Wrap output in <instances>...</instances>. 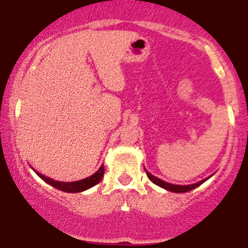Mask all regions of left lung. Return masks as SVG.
Instances as JSON below:
<instances>
[{"label":"left lung","instance_id":"obj_1","mask_svg":"<svg viewBox=\"0 0 248 248\" xmlns=\"http://www.w3.org/2000/svg\"><path fill=\"white\" fill-rule=\"evenodd\" d=\"M145 172H146V175H148L149 179H150L154 184L158 185V186H161V188L166 189V190H168V191H172V193H186V191H190V190H193V189L198 188L199 185H201L206 180V179H203V180H201V182H198V183H195V184H190V185H174V184H170V183L163 182V180L158 179V178H156L155 175H153L151 173H149L148 170H145Z\"/></svg>","mask_w":248,"mask_h":248}]
</instances>
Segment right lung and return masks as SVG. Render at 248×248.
I'll return each mask as SVG.
<instances>
[{
    "instance_id": "right-lung-1",
    "label": "right lung",
    "mask_w": 248,
    "mask_h": 248,
    "mask_svg": "<svg viewBox=\"0 0 248 248\" xmlns=\"http://www.w3.org/2000/svg\"><path fill=\"white\" fill-rule=\"evenodd\" d=\"M37 173V175L41 179H43L46 183L54 186L58 190L65 191V193H81V191H85L94 186V185H97L102 180L103 175H104V166H100V168L94 174L90 175V177L85 178L82 180H78V182H58V180L46 177V175L41 174V173Z\"/></svg>"
}]
</instances>
